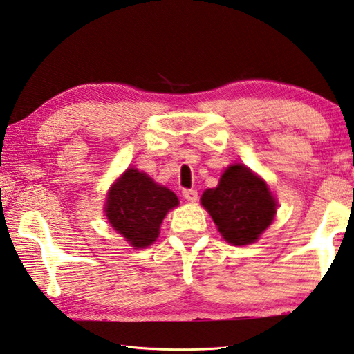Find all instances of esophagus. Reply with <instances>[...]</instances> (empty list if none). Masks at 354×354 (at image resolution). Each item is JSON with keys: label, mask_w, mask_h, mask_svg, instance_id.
I'll return each instance as SVG.
<instances>
[{"label": "esophagus", "mask_w": 354, "mask_h": 354, "mask_svg": "<svg viewBox=\"0 0 354 354\" xmlns=\"http://www.w3.org/2000/svg\"><path fill=\"white\" fill-rule=\"evenodd\" d=\"M183 196L187 199V201L195 203L196 199H198V190H195V189H184L183 190Z\"/></svg>", "instance_id": "1"}]
</instances>
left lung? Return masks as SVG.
Masks as SVG:
<instances>
[{
	"instance_id": "obj_1",
	"label": "left lung",
	"mask_w": 354,
	"mask_h": 354,
	"mask_svg": "<svg viewBox=\"0 0 354 354\" xmlns=\"http://www.w3.org/2000/svg\"><path fill=\"white\" fill-rule=\"evenodd\" d=\"M201 204L230 244H250L265 232L275 215V199L265 181L248 167L230 165L216 189L205 190Z\"/></svg>"
}]
</instances>
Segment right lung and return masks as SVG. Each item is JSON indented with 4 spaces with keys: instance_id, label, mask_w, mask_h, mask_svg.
<instances>
[{
    "instance_id": "1",
    "label": "right lung",
    "mask_w": 354,
    "mask_h": 354,
    "mask_svg": "<svg viewBox=\"0 0 354 354\" xmlns=\"http://www.w3.org/2000/svg\"><path fill=\"white\" fill-rule=\"evenodd\" d=\"M178 198L158 185L145 173L128 169L115 183L106 199V216L111 226L134 246L147 248L158 239L159 226Z\"/></svg>"
}]
</instances>
